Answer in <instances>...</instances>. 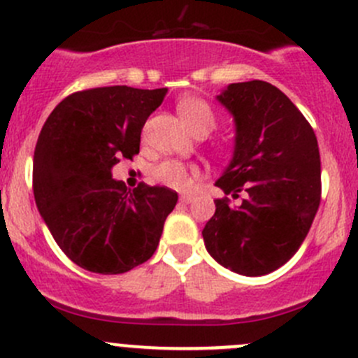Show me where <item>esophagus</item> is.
Masks as SVG:
<instances>
[{
    "instance_id": "1",
    "label": "esophagus",
    "mask_w": 358,
    "mask_h": 358,
    "mask_svg": "<svg viewBox=\"0 0 358 358\" xmlns=\"http://www.w3.org/2000/svg\"><path fill=\"white\" fill-rule=\"evenodd\" d=\"M196 197L192 196V194H183V196H180V202H183V204H189V202H192Z\"/></svg>"
}]
</instances>
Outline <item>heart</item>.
<instances>
[{
    "mask_svg": "<svg viewBox=\"0 0 358 358\" xmlns=\"http://www.w3.org/2000/svg\"><path fill=\"white\" fill-rule=\"evenodd\" d=\"M178 114L187 126L196 131H211L215 128V112L208 102L197 96H183L178 102ZM197 166H187L180 161H164L157 166L154 176L159 183L175 190H185L192 185L194 176H199Z\"/></svg>",
    "mask_w": 358,
    "mask_h": 358,
    "instance_id": "b5f03b06",
    "label": "heart"
}]
</instances>
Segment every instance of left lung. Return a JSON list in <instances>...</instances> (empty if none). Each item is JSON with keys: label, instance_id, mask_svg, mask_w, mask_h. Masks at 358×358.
I'll use <instances>...</instances> for the list:
<instances>
[{"label": "left lung", "instance_id": "1", "mask_svg": "<svg viewBox=\"0 0 358 358\" xmlns=\"http://www.w3.org/2000/svg\"><path fill=\"white\" fill-rule=\"evenodd\" d=\"M234 119L232 159L215 185L239 204L216 199L204 246L225 268L248 277L273 272L305 241L320 204L315 133L294 103L266 81L232 83L216 95Z\"/></svg>", "mask_w": 358, "mask_h": 358}]
</instances>
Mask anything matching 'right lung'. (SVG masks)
I'll use <instances>...</instances> for the list:
<instances>
[{
	"instance_id": "add662e5",
	"label": "right lung",
	"mask_w": 358,
	"mask_h": 358,
	"mask_svg": "<svg viewBox=\"0 0 358 358\" xmlns=\"http://www.w3.org/2000/svg\"><path fill=\"white\" fill-rule=\"evenodd\" d=\"M168 88L106 86L72 93L46 119L32 159L41 218L81 268L124 273L154 255L178 194L112 178L119 159L140 152V135Z\"/></svg>"
}]
</instances>
